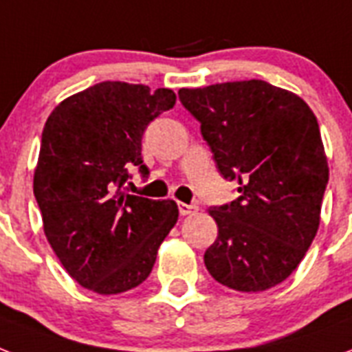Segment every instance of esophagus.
I'll return each instance as SVG.
<instances>
[{
	"label": "esophagus",
	"mask_w": 352,
	"mask_h": 352,
	"mask_svg": "<svg viewBox=\"0 0 352 352\" xmlns=\"http://www.w3.org/2000/svg\"><path fill=\"white\" fill-rule=\"evenodd\" d=\"M178 209H179V214L182 217H187V214H195L198 211V206H192V204H178Z\"/></svg>",
	"instance_id": "34e87169"
}]
</instances>
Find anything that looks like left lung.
Here are the masks:
<instances>
[{"instance_id": "1", "label": "left lung", "mask_w": 352, "mask_h": 352, "mask_svg": "<svg viewBox=\"0 0 352 352\" xmlns=\"http://www.w3.org/2000/svg\"><path fill=\"white\" fill-rule=\"evenodd\" d=\"M220 174L241 196L207 209L219 236L204 255L209 274L239 292H263L298 268L320 228L329 182L314 111L264 80L182 88Z\"/></svg>"}]
</instances>
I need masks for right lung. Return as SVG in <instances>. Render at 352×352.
I'll use <instances>...</instances> for the list:
<instances>
[{
	"mask_svg": "<svg viewBox=\"0 0 352 352\" xmlns=\"http://www.w3.org/2000/svg\"><path fill=\"white\" fill-rule=\"evenodd\" d=\"M174 104L173 89L108 80L64 99L45 121L32 182L43 233L65 272L91 292L139 287L178 220L174 200L121 189L130 165L148 174L141 138Z\"/></svg>",
	"mask_w": 352,
	"mask_h": 352,
	"instance_id": "obj_1",
	"label": "right lung"
}]
</instances>
